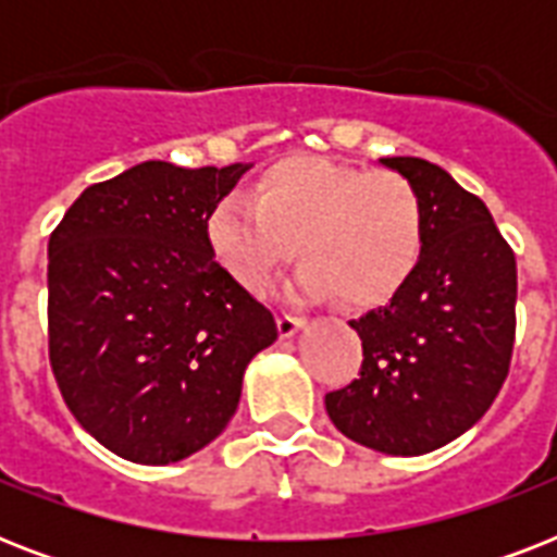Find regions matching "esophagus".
<instances>
[{
    "instance_id": "obj_1",
    "label": "esophagus",
    "mask_w": 557,
    "mask_h": 557,
    "mask_svg": "<svg viewBox=\"0 0 557 557\" xmlns=\"http://www.w3.org/2000/svg\"><path fill=\"white\" fill-rule=\"evenodd\" d=\"M304 318H297V314H277V330H280V335H283V338H292V335H295L297 330H300V326H304Z\"/></svg>"
}]
</instances>
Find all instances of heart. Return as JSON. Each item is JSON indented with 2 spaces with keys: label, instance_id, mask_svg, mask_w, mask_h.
Wrapping results in <instances>:
<instances>
[{
  "label": "heart",
  "instance_id": "heart-1",
  "mask_svg": "<svg viewBox=\"0 0 557 557\" xmlns=\"http://www.w3.org/2000/svg\"><path fill=\"white\" fill-rule=\"evenodd\" d=\"M213 260L251 295H265L297 253L306 295L370 309L393 300L419 269L424 201L398 173L349 168L321 156L274 161L251 199L227 196L208 213Z\"/></svg>",
  "mask_w": 557,
  "mask_h": 557
}]
</instances>
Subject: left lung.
<instances>
[{
	"instance_id": "left-lung-1",
	"label": "left lung",
	"mask_w": 557,
	"mask_h": 557,
	"mask_svg": "<svg viewBox=\"0 0 557 557\" xmlns=\"http://www.w3.org/2000/svg\"><path fill=\"white\" fill-rule=\"evenodd\" d=\"M413 182L428 239L419 269L387 306L349 326L364 361L352 384L326 393V413L364 448L419 457L483 419L509 375L518 265L492 213L442 168L381 159Z\"/></svg>"
}]
</instances>
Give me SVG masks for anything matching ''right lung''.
<instances>
[{
	"label": "right lung",
	"mask_w": 557,
	"mask_h": 557,
	"mask_svg": "<svg viewBox=\"0 0 557 557\" xmlns=\"http://www.w3.org/2000/svg\"><path fill=\"white\" fill-rule=\"evenodd\" d=\"M248 164L144 161L77 196L48 239V361L117 457L168 466L225 431L274 314L227 274L205 222Z\"/></svg>",
	"instance_id": "1"
}]
</instances>
